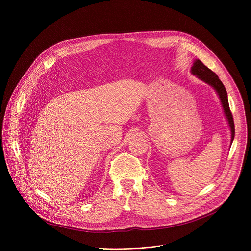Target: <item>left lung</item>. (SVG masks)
I'll return each instance as SVG.
<instances>
[{
  "label": "left lung",
  "instance_id": "left-lung-1",
  "mask_svg": "<svg viewBox=\"0 0 251 251\" xmlns=\"http://www.w3.org/2000/svg\"><path fill=\"white\" fill-rule=\"evenodd\" d=\"M191 74L195 75L197 78L201 79V81L207 83L208 85L212 86L219 96V99L221 100V104L223 107L224 114H225V117L228 121L230 131H231V143L234 140L235 136V127H234V121H233V116L230 111L229 107V101H228V95H227V90L222 83V81L219 79L218 75L214 73L212 70L208 69L206 66L201 61V60H194L193 66L191 67L190 70Z\"/></svg>",
  "mask_w": 251,
  "mask_h": 251
}]
</instances>
